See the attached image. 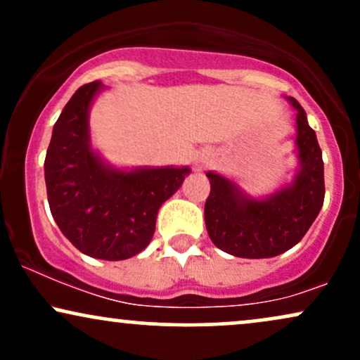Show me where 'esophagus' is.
Returning <instances> with one entry per match:
<instances>
[{"instance_id":"esophagus-1","label":"esophagus","mask_w":360,"mask_h":360,"mask_svg":"<svg viewBox=\"0 0 360 360\" xmlns=\"http://www.w3.org/2000/svg\"><path fill=\"white\" fill-rule=\"evenodd\" d=\"M205 164H206V159H203V157H201V159L198 160V162H196V167H198V169H201V167L205 166Z\"/></svg>"}]
</instances>
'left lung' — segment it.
I'll return each instance as SVG.
<instances>
[{"mask_svg": "<svg viewBox=\"0 0 360 360\" xmlns=\"http://www.w3.org/2000/svg\"><path fill=\"white\" fill-rule=\"evenodd\" d=\"M296 146L301 171L291 186L267 200H250L237 186L208 172L210 196L205 203V221L210 238L218 249L242 259H267L295 247L320 213L325 200L323 159L316 134L307 113L295 98Z\"/></svg>", "mask_w": 360, "mask_h": 360, "instance_id": "1", "label": "left lung"}]
</instances>
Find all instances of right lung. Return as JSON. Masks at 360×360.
I'll return each mask as SVG.
<instances>
[{"label": "right lung", "mask_w": 360, "mask_h": 360, "mask_svg": "<svg viewBox=\"0 0 360 360\" xmlns=\"http://www.w3.org/2000/svg\"><path fill=\"white\" fill-rule=\"evenodd\" d=\"M100 89V81L81 86L62 110L45 155V186L53 220L77 250L123 260L150 243L157 212L189 169L106 167L89 146L88 111Z\"/></svg>", "instance_id": "right-lung-1"}]
</instances>
